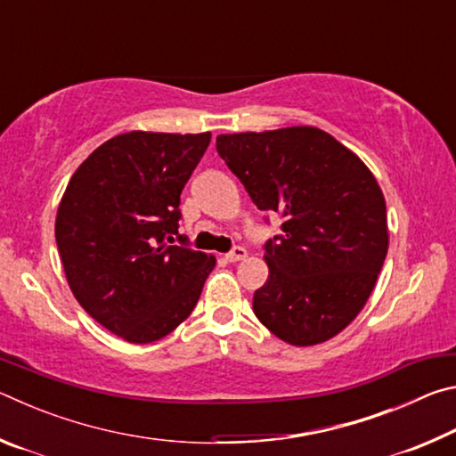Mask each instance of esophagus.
<instances>
[{
	"instance_id": "1",
	"label": "esophagus",
	"mask_w": 456,
	"mask_h": 456,
	"mask_svg": "<svg viewBox=\"0 0 456 456\" xmlns=\"http://www.w3.org/2000/svg\"><path fill=\"white\" fill-rule=\"evenodd\" d=\"M225 257H227V261H231V264H235V261H241L247 257V249L245 247H233V249H231Z\"/></svg>"
}]
</instances>
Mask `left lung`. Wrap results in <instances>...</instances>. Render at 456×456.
Segmentation results:
<instances>
[{"label":"left lung","instance_id":"1","mask_svg":"<svg viewBox=\"0 0 456 456\" xmlns=\"http://www.w3.org/2000/svg\"><path fill=\"white\" fill-rule=\"evenodd\" d=\"M217 152L261 211L285 217L265 245L257 320L291 346L328 342L366 305L388 253L376 176L315 126L219 134Z\"/></svg>","mask_w":456,"mask_h":456}]
</instances>
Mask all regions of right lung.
Returning <instances> with one entry per match:
<instances>
[{
  "mask_svg": "<svg viewBox=\"0 0 456 456\" xmlns=\"http://www.w3.org/2000/svg\"><path fill=\"white\" fill-rule=\"evenodd\" d=\"M211 133L133 130L76 168L56 215L68 285L100 326L151 344L195 310L215 257L175 245L181 192Z\"/></svg>",
  "mask_w": 456,
  "mask_h": 456,
  "instance_id": "1",
  "label": "right lung"
}]
</instances>
